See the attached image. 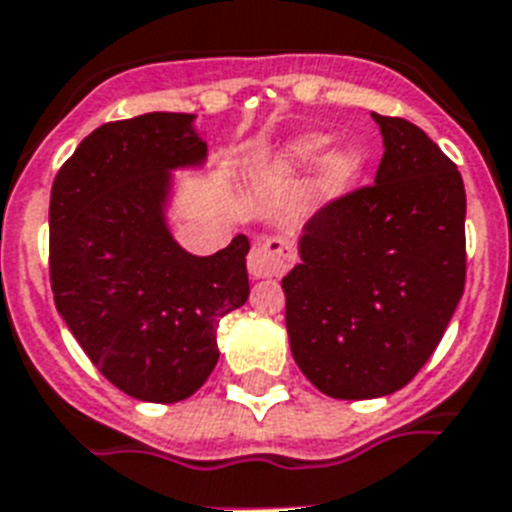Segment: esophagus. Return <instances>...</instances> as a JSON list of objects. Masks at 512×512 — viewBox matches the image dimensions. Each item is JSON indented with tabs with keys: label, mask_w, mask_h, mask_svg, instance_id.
<instances>
[{
	"label": "esophagus",
	"mask_w": 512,
	"mask_h": 512,
	"mask_svg": "<svg viewBox=\"0 0 512 512\" xmlns=\"http://www.w3.org/2000/svg\"><path fill=\"white\" fill-rule=\"evenodd\" d=\"M293 253H290L288 240L282 237H269L267 243L253 245V251L248 253V272L253 280H264V277L282 275L290 267Z\"/></svg>",
	"instance_id": "34e87169"
}]
</instances>
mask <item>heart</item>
<instances>
[{"instance_id":"b5f03b06","label":"heart","mask_w":512,"mask_h":512,"mask_svg":"<svg viewBox=\"0 0 512 512\" xmlns=\"http://www.w3.org/2000/svg\"><path fill=\"white\" fill-rule=\"evenodd\" d=\"M330 147H333L330 134H301L282 147V153L272 163V177L282 179V182H293V179L306 177L309 171L320 166L317 185H314L317 200L330 203V200L341 198L365 169V155L359 153L357 147H341V150L327 156Z\"/></svg>"}]
</instances>
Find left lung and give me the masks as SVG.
<instances>
[{
  "mask_svg": "<svg viewBox=\"0 0 512 512\" xmlns=\"http://www.w3.org/2000/svg\"><path fill=\"white\" fill-rule=\"evenodd\" d=\"M372 121L383 134L375 185L317 211L282 277L293 359L333 399L407 386L465 290L460 171L410 121Z\"/></svg>",
  "mask_w": 512,
  "mask_h": 512,
  "instance_id": "1",
  "label": "left lung"
}]
</instances>
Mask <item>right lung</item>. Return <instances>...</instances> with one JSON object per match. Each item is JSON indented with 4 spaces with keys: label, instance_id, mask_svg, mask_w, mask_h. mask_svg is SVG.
<instances>
[{
    "label": "right lung",
    "instance_id": "right-lung-1",
    "mask_svg": "<svg viewBox=\"0 0 512 512\" xmlns=\"http://www.w3.org/2000/svg\"><path fill=\"white\" fill-rule=\"evenodd\" d=\"M192 113H145L94 129L49 198L55 306L94 367L140 402L192 396L219 362L216 327L248 301V237L214 256L174 240V171L206 166Z\"/></svg>",
    "mask_w": 512,
    "mask_h": 512
}]
</instances>
